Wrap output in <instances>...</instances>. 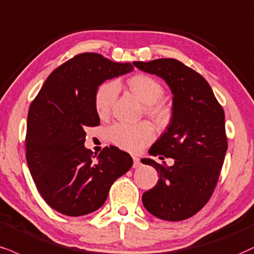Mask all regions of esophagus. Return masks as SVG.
<instances>
[{
  "label": "esophagus",
  "instance_id": "obj_1",
  "mask_svg": "<svg viewBox=\"0 0 254 254\" xmlns=\"http://www.w3.org/2000/svg\"><path fill=\"white\" fill-rule=\"evenodd\" d=\"M140 166V161L137 156H133V168H138Z\"/></svg>",
  "mask_w": 254,
  "mask_h": 254
}]
</instances>
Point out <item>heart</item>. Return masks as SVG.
I'll use <instances>...</instances> for the list:
<instances>
[{"instance_id":"1","label":"heart","mask_w":254,"mask_h":254,"mask_svg":"<svg viewBox=\"0 0 254 254\" xmlns=\"http://www.w3.org/2000/svg\"><path fill=\"white\" fill-rule=\"evenodd\" d=\"M127 85L131 92L145 104L146 114L161 123L167 121L169 110L166 105L158 103L164 90L156 79L146 74H136L127 80ZM118 90V84L116 81H106L98 86L94 93V109L100 118L109 116ZM106 137L112 144L123 150L138 151L154 139L155 130L148 122L135 125L116 123L106 130Z\"/></svg>"}]
</instances>
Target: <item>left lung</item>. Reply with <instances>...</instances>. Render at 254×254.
<instances>
[{
  "instance_id": "left-lung-1",
  "label": "left lung",
  "mask_w": 254,
  "mask_h": 254,
  "mask_svg": "<svg viewBox=\"0 0 254 254\" xmlns=\"http://www.w3.org/2000/svg\"><path fill=\"white\" fill-rule=\"evenodd\" d=\"M140 71L163 79L173 93V114L167 130L152 144V156L174 158L164 167L142 158L160 174L154 188L142 196L150 214L181 221L208 202L227 151L225 112L202 75L170 58L133 63Z\"/></svg>"
}]
</instances>
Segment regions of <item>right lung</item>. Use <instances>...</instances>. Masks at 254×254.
I'll return each instance as SVG.
<instances>
[{"mask_svg":"<svg viewBox=\"0 0 254 254\" xmlns=\"http://www.w3.org/2000/svg\"><path fill=\"white\" fill-rule=\"evenodd\" d=\"M133 69L97 53H81L46 79L27 119L26 158L39 193L53 209L68 216L103 206L110 187L132 167L117 146L104 148L96 160L85 148V129L99 125L94 93L109 79Z\"/></svg>","mask_w":254,"mask_h":254,"instance_id":"1","label":"right lung"}]
</instances>
